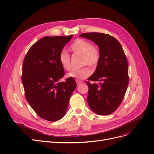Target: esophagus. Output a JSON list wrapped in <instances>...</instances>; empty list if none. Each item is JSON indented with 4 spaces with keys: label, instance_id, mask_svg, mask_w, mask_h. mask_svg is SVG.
Listing matches in <instances>:
<instances>
[{
    "label": "esophagus",
    "instance_id": "1",
    "mask_svg": "<svg viewBox=\"0 0 154 154\" xmlns=\"http://www.w3.org/2000/svg\"><path fill=\"white\" fill-rule=\"evenodd\" d=\"M76 83H77V85H81L82 83V81L77 80V81H76Z\"/></svg>",
    "mask_w": 154,
    "mask_h": 154
}]
</instances>
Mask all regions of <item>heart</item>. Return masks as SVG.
<instances>
[{
	"mask_svg": "<svg viewBox=\"0 0 154 154\" xmlns=\"http://www.w3.org/2000/svg\"><path fill=\"white\" fill-rule=\"evenodd\" d=\"M70 49L72 53L81 54L82 66L88 65L92 67H95L100 61V51L97 46L91 44L87 40L78 38L74 40L70 45ZM58 60L60 64L66 71L71 69V58L66 51H62L59 54ZM91 74V70L87 66L78 70H74L68 73L67 76L76 79L77 80H83Z\"/></svg>",
	"mask_w": 154,
	"mask_h": 154,
	"instance_id": "1",
	"label": "heart"
}]
</instances>
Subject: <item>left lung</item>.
<instances>
[{"instance_id": "1", "label": "left lung", "mask_w": 154, "mask_h": 154, "mask_svg": "<svg viewBox=\"0 0 154 154\" xmlns=\"http://www.w3.org/2000/svg\"><path fill=\"white\" fill-rule=\"evenodd\" d=\"M98 45L100 61L87 82V102L97 114H112L122 103L128 85L127 59L120 43L114 37L101 32H86L80 35Z\"/></svg>"}]
</instances>
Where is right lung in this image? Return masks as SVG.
<instances>
[{
	"instance_id": "add662e5",
	"label": "right lung",
	"mask_w": 154,
	"mask_h": 154,
	"mask_svg": "<svg viewBox=\"0 0 154 154\" xmlns=\"http://www.w3.org/2000/svg\"><path fill=\"white\" fill-rule=\"evenodd\" d=\"M72 37H44L31 46L23 62L22 82L26 98L37 115L49 122L63 117L76 87L72 78L59 82L65 74L59 54Z\"/></svg>"
}]
</instances>
